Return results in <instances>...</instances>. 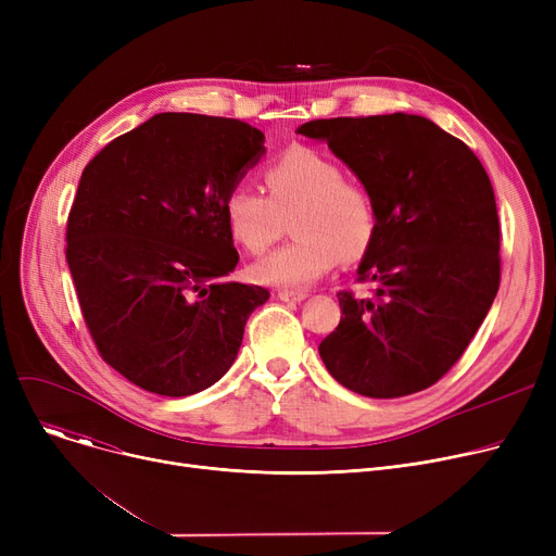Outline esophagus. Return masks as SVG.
Listing matches in <instances>:
<instances>
[{
    "instance_id": "34e87169",
    "label": "esophagus",
    "mask_w": 556,
    "mask_h": 556,
    "mask_svg": "<svg viewBox=\"0 0 556 556\" xmlns=\"http://www.w3.org/2000/svg\"><path fill=\"white\" fill-rule=\"evenodd\" d=\"M277 298L281 302H302V300H306V293L304 290H279Z\"/></svg>"
}]
</instances>
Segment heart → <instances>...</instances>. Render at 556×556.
<instances>
[{
  "mask_svg": "<svg viewBox=\"0 0 556 556\" xmlns=\"http://www.w3.org/2000/svg\"><path fill=\"white\" fill-rule=\"evenodd\" d=\"M268 195L233 185L223 202L231 239L250 254L266 252L290 218L293 241L252 266L268 286L304 288L336 268L361 261L378 231V202L361 180L344 178L342 166L325 153L293 146L263 173Z\"/></svg>",
  "mask_w": 556,
  "mask_h": 556,
  "instance_id": "1",
  "label": "heart"
}]
</instances>
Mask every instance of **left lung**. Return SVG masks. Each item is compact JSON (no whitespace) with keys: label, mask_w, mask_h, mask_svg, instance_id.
<instances>
[{"label":"left lung","mask_w":556,"mask_h":556,"mask_svg":"<svg viewBox=\"0 0 556 556\" xmlns=\"http://www.w3.org/2000/svg\"><path fill=\"white\" fill-rule=\"evenodd\" d=\"M378 202L358 266L371 300L340 290V325L319 342L340 386L396 399L434 386L459 361L501 286V220L489 175L462 139L417 114L315 119Z\"/></svg>","instance_id":"1"}]
</instances>
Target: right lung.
<instances>
[{"label": "right lung", "mask_w": 556, "mask_h": 556, "mask_svg": "<svg viewBox=\"0 0 556 556\" xmlns=\"http://www.w3.org/2000/svg\"><path fill=\"white\" fill-rule=\"evenodd\" d=\"M239 119L162 112L85 166L67 218V263L101 358L162 396L207 390L239 354L270 293L229 281L239 252L227 191L263 155Z\"/></svg>", "instance_id": "1"}]
</instances>
